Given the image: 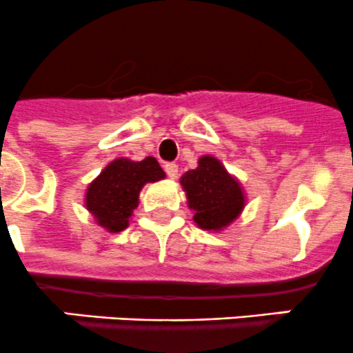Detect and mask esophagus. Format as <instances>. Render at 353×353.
Instances as JSON below:
<instances>
[{
    "instance_id": "34e87169",
    "label": "esophagus",
    "mask_w": 353,
    "mask_h": 353,
    "mask_svg": "<svg viewBox=\"0 0 353 353\" xmlns=\"http://www.w3.org/2000/svg\"><path fill=\"white\" fill-rule=\"evenodd\" d=\"M165 172H166V175L172 178V180H175V178L178 176V165L176 163H166Z\"/></svg>"
}]
</instances>
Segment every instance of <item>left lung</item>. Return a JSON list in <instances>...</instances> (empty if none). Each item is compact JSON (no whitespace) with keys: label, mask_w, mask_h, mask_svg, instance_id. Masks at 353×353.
<instances>
[{"label":"left lung","mask_w":353,"mask_h":353,"mask_svg":"<svg viewBox=\"0 0 353 353\" xmlns=\"http://www.w3.org/2000/svg\"><path fill=\"white\" fill-rule=\"evenodd\" d=\"M180 183L187 192L188 205L195 211L194 221L201 228H225L242 211L243 194L239 181L211 156L199 159L197 168L185 173Z\"/></svg>","instance_id":"1"}]
</instances>
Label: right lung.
Segmentation results:
<instances>
[{"label": "right lung", "instance_id": "add662e5", "mask_svg": "<svg viewBox=\"0 0 353 353\" xmlns=\"http://www.w3.org/2000/svg\"><path fill=\"white\" fill-rule=\"evenodd\" d=\"M165 178V172L154 158L142 161L114 159L87 188L85 205L108 232H121L139 204V192L148 181Z\"/></svg>", "mask_w": 353, "mask_h": 353}]
</instances>
